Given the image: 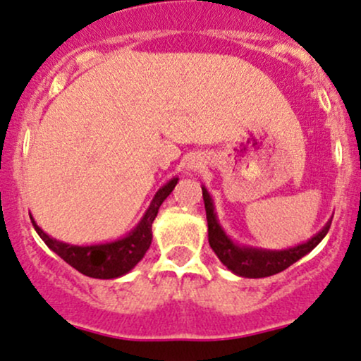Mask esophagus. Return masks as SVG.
Here are the masks:
<instances>
[{
  "mask_svg": "<svg viewBox=\"0 0 361 361\" xmlns=\"http://www.w3.org/2000/svg\"><path fill=\"white\" fill-rule=\"evenodd\" d=\"M188 168L190 169H198V168H202V163H200L198 159H193V161L188 164Z\"/></svg>",
  "mask_w": 361,
  "mask_h": 361,
  "instance_id": "34e87169",
  "label": "esophagus"
}]
</instances>
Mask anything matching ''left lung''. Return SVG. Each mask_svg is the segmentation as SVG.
I'll return each mask as SVG.
<instances>
[{
	"instance_id": "1",
	"label": "left lung",
	"mask_w": 361,
	"mask_h": 361,
	"mask_svg": "<svg viewBox=\"0 0 361 361\" xmlns=\"http://www.w3.org/2000/svg\"><path fill=\"white\" fill-rule=\"evenodd\" d=\"M203 192V202H205L207 210V222H208V242H210L212 250L215 252L216 257L224 264L228 271L233 274L242 277H269L274 276L277 272H282L284 269L293 266L299 259L305 257L306 254L314 249L316 245L323 240L324 235L328 233L329 225L328 222L324 225L323 230H319L314 237L305 242V244L290 247V249L284 250H267V249H255V247L247 245H237L232 242L225 230L220 227L219 220H216L215 207L212 202L210 193L207 192L205 186H202Z\"/></svg>"
}]
</instances>
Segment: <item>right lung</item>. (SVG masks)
Segmentation results:
<instances>
[{
    "label": "right lung",
    "mask_w": 361,
    "mask_h": 361,
    "mask_svg": "<svg viewBox=\"0 0 361 361\" xmlns=\"http://www.w3.org/2000/svg\"><path fill=\"white\" fill-rule=\"evenodd\" d=\"M178 183V178L169 180L166 185L161 186L154 195L153 202L147 207L146 214L142 215L141 222L136 225V228L131 230L128 235L119 238V240L107 242V244L97 245H71L65 242L56 240L47 235L43 230L38 227L37 222L32 219V224L40 238L49 245L50 250H54L56 255H60L68 266L80 272V274L94 277V279H116L128 274L136 264L145 257V254L149 249L151 240H153V225L156 215H158L159 207L166 200L169 193L173 192Z\"/></svg>",
    "instance_id": "right-lung-1"
}]
</instances>
